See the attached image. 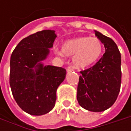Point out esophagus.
Here are the masks:
<instances>
[{"instance_id": "34e87169", "label": "esophagus", "mask_w": 131, "mask_h": 131, "mask_svg": "<svg viewBox=\"0 0 131 131\" xmlns=\"http://www.w3.org/2000/svg\"><path fill=\"white\" fill-rule=\"evenodd\" d=\"M73 71V68L71 67V66H68L67 68V71Z\"/></svg>"}]
</instances>
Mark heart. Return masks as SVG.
<instances>
[{
  "instance_id": "b5f03b06",
  "label": "heart",
  "mask_w": 131,
  "mask_h": 131,
  "mask_svg": "<svg viewBox=\"0 0 131 131\" xmlns=\"http://www.w3.org/2000/svg\"><path fill=\"white\" fill-rule=\"evenodd\" d=\"M102 52L103 44L98 38L84 36L66 41L60 54L73 56L74 66L77 68H85L96 63Z\"/></svg>"
}]
</instances>
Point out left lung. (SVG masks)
I'll return each instance as SVG.
<instances>
[{
	"mask_svg": "<svg viewBox=\"0 0 131 131\" xmlns=\"http://www.w3.org/2000/svg\"><path fill=\"white\" fill-rule=\"evenodd\" d=\"M106 52L93 67L80 71L77 101L90 112H103L113 105L121 85V54L112 38L95 30Z\"/></svg>",
	"mask_w": 131,
	"mask_h": 131,
	"instance_id": "left-lung-1",
	"label": "left lung"
}]
</instances>
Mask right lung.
<instances>
[{
    "label": "right lung",
    "instance_id": "add662e5",
    "mask_svg": "<svg viewBox=\"0 0 131 131\" xmlns=\"http://www.w3.org/2000/svg\"><path fill=\"white\" fill-rule=\"evenodd\" d=\"M54 32L45 30L23 38L11 56L9 84L13 96L18 106L31 115H43L54 108L57 89L66 78L65 68L42 63L57 37Z\"/></svg>",
    "mask_w": 131,
    "mask_h": 131
}]
</instances>
